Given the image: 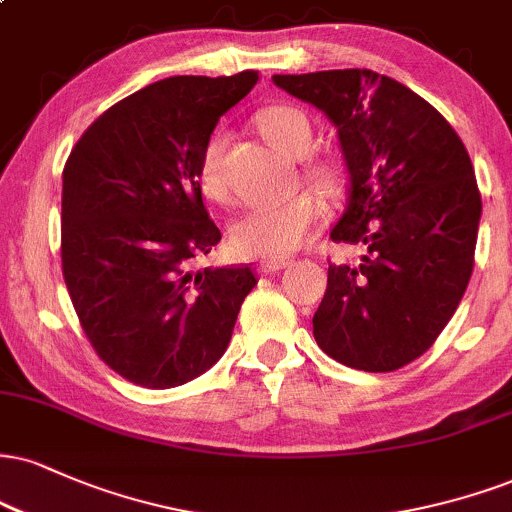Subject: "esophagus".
Masks as SVG:
<instances>
[{"instance_id": "34e87169", "label": "esophagus", "mask_w": 512, "mask_h": 512, "mask_svg": "<svg viewBox=\"0 0 512 512\" xmlns=\"http://www.w3.org/2000/svg\"><path fill=\"white\" fill-rule=\"evenodd\" d=\"M291 262V257H264V260H260V269L262 272H279V269H286Z\"/></svg>"}]
</instances>
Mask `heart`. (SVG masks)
Here are the masks:
<instances>
[{
    "label": "heart",
    "mask_w": 512,
    "mask_h": 512,
    "mask_svg": "<svg viewBox=\"0 0 512 512\" xmlns=\"http://www.w3.org/2000/svg\"><path fill=\"white\" fill-rule=\"evenodd\" d=\"M269 143L288 155H305L312 143V123L295 107H269L257 116ZM224 138L212 135L197 164V183L209 200H224L226 183L221 174ZM305 174L326 195H341L348 183L346 164L331 157L310 159ZM322 217V202L310 190H300L286 200L252 202L233 219L231 245L243 257L283 255L298 248Z\"/></svg>",
    "instance_id": "heart-1"
}]
</instances>
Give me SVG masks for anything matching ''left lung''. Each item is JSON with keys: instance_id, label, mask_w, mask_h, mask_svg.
I'll return each mask as SVG.
<instances>
[{"instance_id": "obj_1", "label": "left lung", "mask_w": 512, "mask_h": 512, "mask_svg": "<svg viewBox=\"0 0 512 512\" xmlns=\"http://www.w3.org/2000/svg\"><path fill=\"white\" fill-rule=\"evenodd\" d=\"M338 128L350 197L312 317L317 346L346 367L393 372L427 353L470 283L482 195L463 140L417 92L369 69L274 76Z\"/></svg>"}]
</instances>
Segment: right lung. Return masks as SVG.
<instances>
[{
  "label": "right lung",
  "mask_w": 512,
  "mask_h": 512,
  "mask_svg": "<svg viewBox=\"0 0 512 512\" xmlns=\"http://www.w3.org/2000/svg\"><path fill=\"white\" fill-rule=\"evenodd\" d=\"M257 80V71L157 80L109 107L66 159L71 303L100 360L145 389L207 372L257 283L250 267H193L221 240L197 183L200 155Z\"/></svg>",
  "instance_id": "1"
}]
</instances>
